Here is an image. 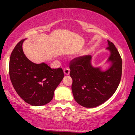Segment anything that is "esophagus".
I'll use <instances>...</instances> for the list:
<instances>
[{
	"label": "esophagus",
	"instance_id": "obj_1",
	"mask_svg": "<svg viewBox=\"0 0 135 135\" xmlns=\"http://www.w3.org/2000/svg\"><path fill=\"white\" fill-rule=\"evenodd\" d=\"M63 72H64L65 75H69L70 74V69L69 68H65L63 69Z\"/></svg>",
	"mask_w": 135,
	"mask_h": 135
}]
</instances>
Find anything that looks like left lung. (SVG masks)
<instances>
[{
    "label": "left lung",
    "instance_id": "8db88e82",
    "mask_svg": "<svg viewBox=\"0 0 135 135\" xmlns=\"http://www.w3.org/2000/svg\"><path fill=\"white\" fill-rule=\"evenodd\" d=\"M108 41L107 49L110 52L107 62L111 65L105 71L91 65V55L74 58L70 63L74 99L86 108H94L108 100L118 88L122 75V59L117 48Z\"/></svg>",
    "mask_w": 135,
    "mask_h": 135
}]
</instances>
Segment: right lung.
<instances>
[{"label":"right lung","instance_id":"right-lung-1","mask_svg":"<svg viewBox=\"0 0 135 135\" xmlns=\"http://www.w3.org/2000/svg\"><path fill=\"white\" fill-rule=\"evenodd\" d=\"M20 41L10 56L9 76L16 93L32 106H42L50 102L56 88L62 80V69H51L46 63H34L23 52Z\"/></svg>","mask_w":135,"mask_h":135}]
</instances>
